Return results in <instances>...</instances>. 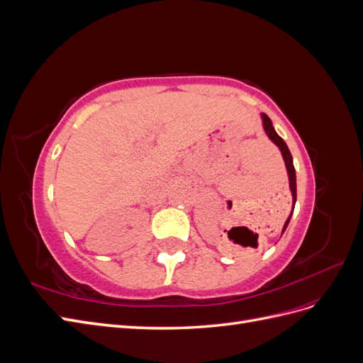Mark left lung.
Returning <instances> with one entry per match:
<instances>
[{
	"label": "left lung",
	"mask_w": 363,
	"mask_h": 363,
	"mask_svg": "<svg viewBox=\"0 0 363 363\" xmlns=\"http://www.w3.org/2000/svg\"><path fill=\"white\" fill-rule=\"evenodd\" d=\"M260 118H262V125H263V130H265L267 136L269 138V140L272 142L274 145L279 147V150L281 152V157L284 160V167H286L288 177H289V189H291V194H292V211H291V215L286 219V223H284V225H283V230H281V235H283V232H284V230H286V227H288V224L291 221V216L294 213V207H295V203H296V175H295V168H294V160H292V155H291V151H289V148L286 145V142H284L277 135L276 128L272 127L271 119L265 113H262Z\"/></svg>",
	"instance_id": "1"
}]
</instances>
